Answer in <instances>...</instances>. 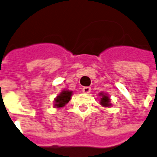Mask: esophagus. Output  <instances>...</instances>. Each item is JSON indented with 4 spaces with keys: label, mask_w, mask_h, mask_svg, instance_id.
I'll use <instances>...</instances> for the list:
<instances>
[{
    "label": "esophagus",
    "mask_w": 157,
    "mask_h": 157,
    "mask_svg": "<svg viewBox=\"0 0 157 157\" xmlns=\"http://www.w3.org/2000/svg\"><path fill=\"white\" fill-rule=\"evenodd\" d=\"M82 92L84 94H89L90 92H91V87L90 86H85V87L82 88Z\"/></svg>",
    "instance_id": "esophagus-1"
}]
</instances>
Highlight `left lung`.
Returning <instances> with one entry per match:
<instances>
[{
    "mask_svg": "<svg viewBox=\"0 0 157 157\" xmlns=\"http://www.w3.org/2000/svg\"><path fill=\"white\" fill-rule=\"evenodd\" d=\"M99 96L101 97L100 98V105L103 107H110L111 106V103H110V98L109 97V95L105 93H99Z\"/></svg>",
    "mask_w": 157,
    "mask_h": 157,
    "instance_id": "obj_1",
    "label": "left lung"
}]
</instances>
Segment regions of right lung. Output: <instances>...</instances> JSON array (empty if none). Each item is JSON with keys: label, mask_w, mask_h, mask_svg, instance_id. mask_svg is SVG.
Returning a JSON list of instances; mask_svg holds the SVG:
<instances>
[{"label": "right lung", "mask_w": 157, "mask_h": 157, "mask_svg": "<svg viewBox=\"0 0 157 157\" xmlns=\"http://www.w3.org/2000/svg\"><path fill=\"white\" fill-rule=\"evenodd\" d=\"M73 94L72 91L70 90H63L54 99V107L55 108H62L71 100V96Z\"/></svg>", "instance_id": "add662e5"}]
</instances>
